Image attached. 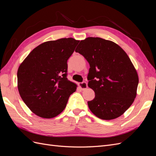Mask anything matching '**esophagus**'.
Here are the masks:
<instances>
[{
	"label": "esophagus",
	"mask_w": 156,
	"mask_h": 156,
	"mask_svg": "<svg viewBox=\"0 0 156 156\" xmlns=\"http://www.w3.org/2000/svg\"><path fill=\"white\" fill-rule=\"evenodd\" d=\"M79 87L81 88L82 90H85L86 88H88V84L87 82L84 81V82H82L81 83H79Z\"/></svg>",
	"instance_id": "esophagus-1"
}]
</instances>
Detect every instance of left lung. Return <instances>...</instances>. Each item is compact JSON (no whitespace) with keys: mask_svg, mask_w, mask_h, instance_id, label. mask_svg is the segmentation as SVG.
<instances>
[{"mask_svg":"<svg viewBox=\"0 0 156 156\" xmlns=\"http://www.w3.org/2000/svg\"><path fill=\"white\" fill-rule=\"evenodd\" d=\"M75 52L90 64L88 86L95 98L88 101L90 110L103 120L119 117L136 95L139 77L129 56L115 42L101 37L81 40Z\"/></svg>","mask_w":156,"mask_h":156,"instance_id":"8db88e82","label":"left lung"}]
</instances>
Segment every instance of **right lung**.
Instances as JSON below:
<instances>
[{
	"mask_svg": "<svg viewBox=\"0 0 156 156\" xmlns=\"http://www.w3.org/2000/svg\"><path fill=\"white\" fill-rule=\"evenodd\" d=\"M79 41H49L33 49L17 71V87L30 111L44 119L58 115L77 85L67 78V61Z\"/></svg>",
	"mask_w": 156,
	"mask_h": 156,
	"instance_id": "1",
	"label": "right lung"
}]
</instances>
